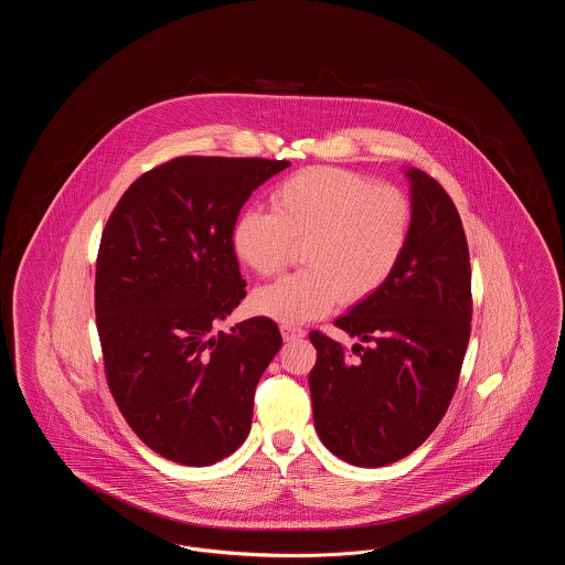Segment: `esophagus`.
Wrapping results in <instances>:
<instances>
[{
	"label": "esophagus",
	"mask_w": 565,
	"mask_h": 565,
	"mask_svg": "<svg viewBox=\"0 0 565 565\" xmlns=\"http://www.w3.org/2000/svg\"><path fill=\"white\" fill-rule=\"evenodd\" d=\"M281 337H284V341H296V339H302V337H305V330L298 328V326L284 323V326H281Z\"/></svg>",
	"instance_id": "obj_1"
}]
</instances>
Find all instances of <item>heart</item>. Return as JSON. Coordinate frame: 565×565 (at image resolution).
<instances>
[{"instance_id":"1","label":"heart","mask_w":565,"mask_h":565,"mask_svg":"<svg viewBox=\"0 0 565 565\" xmlns=\"http://www.w3.org/2000/svg\"><path fill=\"white\" fill-rule=\"evenodd\" d=\"M270 205L237 220L233 247L263 277L286 269L302 247L307 269L252 296L254 311L279 323L311 322L339 300L375 295L411 239L413 205L403 190L348 169H305L273 190Z\"/></svg>"}]
</instances>
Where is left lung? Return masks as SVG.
Here are the masks:
<instances>
[{"mask_svg": "<svg viewBox=\"0 0 565 565\" xmlns=\"http://www.w3.org/2000/svg\"><path fill=\"white\" fill-rule=\"evenodd\" d=\"M413 228L392 277L334 326L358 337L345 350L309 334L318 436L343 461L379 468L413 454L445 417L470 339V254L445 189L408 169Z\"/></svg>", "mask_w": 565, "mask_h": 565, "instance_id": "1", "label": "left lung"}]
</instances>
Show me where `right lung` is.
Masks as SVG:
<instances>
[{"label":"right lung","mask_w":565,"mask_h":565,"mask_svg":"<svg viewBox=\"0 0 565 565\" xmlns=\"http://www.w3.org/2000/svg\"><path fill=\"white\" fill-rule=\"evenodd\" d=\"M288 161L178 157L137 178L109 215L95 313L109 392L159 456L212 466L249 434L277 323L215 332L245 296L233 247L243 203Z\"/></svg>","instance_id":"right-lung-1"}]
</instances>
